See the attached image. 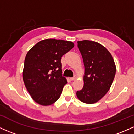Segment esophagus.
Here are the masks:
<instances>
[{
	"label": "esophagus",
	"mask_w": 134,
	"mask_h": 134,
	"mask_svg": "<svg viewBox=\"0 0 134 134\" xmlns=\"http://www.w3.org/2000/svg\"><path fill=\"white\" fill-rule=\"evenodd\" d=\"M76 78H77V76H76V75H75V76H74L73 77L70 78V80H71V81H74V80L76 79Z\"/></svg>",
	"instance_id": "obj_1"
}]
</instances>
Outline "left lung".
Returning <instances> with one entry per match:
<instances>
[{
	"mask_svg": "<svg viewBox=\"0 0 134 134\" xmlns=\"http://www.w3.org/2000/svg\"><path fill=\"white\" fill-rule=\"evenodd\" d=\"M84 62V86L77 91L80 101L87 104L96 103L110 90L116 73V66L111 53L95 41H77Z\"/></svg>",
	"mask_w": 134,
	"mask_h": 134,
	"instance_id": "left-lung-1",
	"label": "left lung"
}]
</instances>
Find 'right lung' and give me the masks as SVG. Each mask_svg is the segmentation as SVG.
<instances>
[{
  "mask_svg": "<svg viewBox=\"0 0 134 134\" xmlns=\"http://www.w3.org/2000/svg\"><path fill=\"white\" fill-rule=\"evenodd\" d=\"M74 47L71 41L46 39L27 53L23 77L34 101L43 106L54 103L60 96L67 79L62 76L61 58Z\"/></svg>",
  "mask_w": 134,
  "mask_h": 134,
  "instance_id": "right-lung-1",
  "label": "right lung"
}]
</instances>
